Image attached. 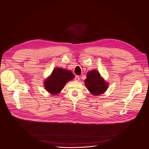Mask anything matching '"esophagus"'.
<instances>
[{"label": "esophagus", "instance_id": "esophagus-1", "mask_svg": "<svg viewBox=\"0 0 149 149\" xmlns=\"http://www.w3.org/2000/svg\"><path fill=\"white\" fill-rule=\"evenodd\" d=\"M79 76H75V81H79Z\"/></svg>", "mask_w": 149, "mask_h": 149}]
</instances>
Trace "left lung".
<instances>
[{"label": "left lung", "mask_w": 149, "mask_h": 149, "mask_svg": "<svg viewBox=\"0 0 149 149\" xmlns=\"http://www.w3.org/2000/svg\"><path fill=\"white\" fill-rule=\"evenodd\" d=\"M84 82L88 90L94 96L104 93L108 88V82L96 70H93L87 73Z\"/></svg>", "instance_id": "1"}]
</instances>
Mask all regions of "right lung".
I'll list each match as a JSON object with an SVG mask.
<instances>
[{"instance_id": "add662e5", "label": "right lung", "mask_w": 149, "mask_h": 149, "mask_svg": "<svg viewBox=\"0 0 149 149\" xmlns=\"http://www.w3.org/2000/svg\"><path fill=\"white\" fill-rule=\"evenodd\" d=\"M74 78V75L71 71L57 67L44 80V86L49 93L57 95L61 92L65 85Z\"/></svg>"}]
</instances>
